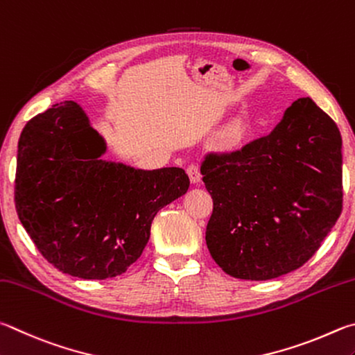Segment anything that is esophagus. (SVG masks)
<instances>
[{"label": "esophagus", "mask_w": 355, "mask_h": 355, "mask_svg": "<svg viewBox=\"0 0 355 355\" xmlns=\"http://www.w3.org/2000/svg\"><path fill=\"white\" fill-rule=\"evenodd\" d=\"M187 174H189L191 184H198L201 181V171H200V166H198L196 164H190L187 166Z\"/></svg>", "instance_id": "obj_1"}]
</instances>
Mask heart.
<instances>
[{
	"label": "heart",
	"instance_id": "b5f03b06",
	"mask_svg": "<svg viewBox=\"0 0 355 355\" xmlns=\"http://www.w3.org/2000/svg\"><path fill=\"white\" fill-rule=\"evenodd\" d=\"M240 140H241V132L239 129H234L226 135V143H227V145H231V146L239 145Z\"/></svg>",
	"mask_w": 355,
	"mask_h": 355
}]
</instances>
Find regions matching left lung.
I'll return each instance as SVG.
<instances>
[{
  "mask_svg": "<svg viewBox=\"0 0 355 355\" xmlns=\"http://www.w3.org/2000/svg\"><path fill=\"white\" fill-rule=\"evenodd\" d=\"M341 135L310 98L285 110L271 134L209 153L202 181L214 200L210 256L229 276L268 281L320 250L343 207Z\"/></svg>",
  "mask_w": 355,
  "mask_h": 355,
  "instance_id": "1",
  "label": "left lung"
}]
</instances>
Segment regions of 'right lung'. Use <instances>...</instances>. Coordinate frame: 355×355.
I'll list each match as a JSON object with an SVG mask.
<instances>
[{"mask_svg":"<svg viewBox=\"0 0 355 355\" xmlns=\"http://www.w3.org/2000/svg\"><path fill=\"white\" fill-rule=\"evenodd\" d=\"M104 153L74 101L31 118L18 140V218L49 263L80 279L126 271L145 250L155 214L190 185L182 168L135 170L103 160Z\"/></svg>","mask_w":355,"mask_h":355,"instance_id":"add662e5","label":"right lung"}]
</instances>
